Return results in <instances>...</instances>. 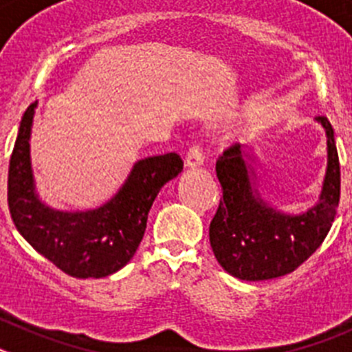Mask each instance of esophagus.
<instances>
[{
  "label": "esophagus",
  "instance_id": "1",
  "mask_svg": "<svg viewBox=\"0 0 352 352\" xmlns=\"http://www.w3.org/2000/svg\"><path fill=\"white\" fill-rule=\"evenodd\" d=\"M204 162V153H203V146L195 144L188 149V153H186L185 158V166L188 169H195V167L203 166Z\"/></svg>",
  "mask_w": 352,
  "mask_h": 352
}]
</instances>
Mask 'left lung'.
Instances as JSON below:
<instances>
[{"mask_svg":"<svg viewBox=\"0 0 352 352\" xmlns=\"http://www.w3.org/2000/svg\"><path fill=\"white\" fill-rule=\"evenodd\" d=\"M326 132L328 164L319 201L291 214L270 206L256 188L252 157L241 144L227 148L217 160L222 185L219 210L210 223V243L219 264L239 280L284 276L321 247L337 214L340 164L328 118H316Z\"/></svg>","mask_w":352,"mask_h":352,"instance_id":"left-lung-1","label":"left lung"}]
</instances>
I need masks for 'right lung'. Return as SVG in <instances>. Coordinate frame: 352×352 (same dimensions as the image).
<instances>
[{
    "label": "right lung",
    "instance_id": "1",
    "mask_svg": "<svg viewBox=\"0 0 352 352\" xmlns=\"http://www.w3.org/2000/svg\"><path fill=\"white\" fill-rule=\"evenodd\" d=\"M38 102L26 109L8 166V208L17 231L38 254L76 278H102L133 257L160 188L183 170L178 153L133 164L120 190L95 210L61 211L42 203L31 169L30 138Z\"/></svg>",
    "mask_w": 352,
    "mask_h": 352
}]
</instances>
